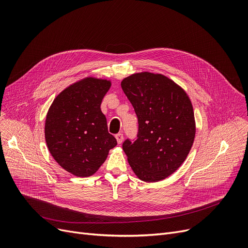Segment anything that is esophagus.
<instances>
[{"mask_svg": "<svg viewBox=\"0 0 248 248\" xmlns=\"http://www.w3.org/2000/svg\"><path fill=\"white\" fill-rule=\"evenodd\" d=\"M115 139L117 140V144H122L123 140H124V135L122 133H119L117 135H115Z\"/></svg>", "mask_w": 248, "mask_h": 248, "instance_id": "34e87169", "label": "esophagus"}]
</instances>
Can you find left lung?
Instances as JSON below:
<instances>
[{"mask_svg": "<svg viewBox=\"0 0 248 248\" xmlns=\"http://www.w3.org/2000/svg\"><path fill=\"white\" fill-rule=\"evenodd\" d=\"M139 122L136 140L126 139L123 150L135 174L158 182L184 163L195 138L191 100L185 91L162 74L135 73L122 81Z\"/></svg>", "mask_w": 248, "mask_h": 248, "instance_id": "1", "label": "left lung"}]
</instances>
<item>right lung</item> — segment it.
Listing matches in <instances>:
<instances>
[{"label":"right lung","mask_w":248,"mask_h":248,"mask_svg":"<svg viewBox=\"0 0 248 248\" xmlns=\"http://www.w3.org/2000/svg\"><path fill=\"white\" fill-rule=\"evenodd\" d=\"M110 81L86 77L65 88L52 102L45 122V140L54 160L77 177L93 175L117 142L101 112Z\"/></svg>","instance_id":"right-lung-1"}]
</instances>
